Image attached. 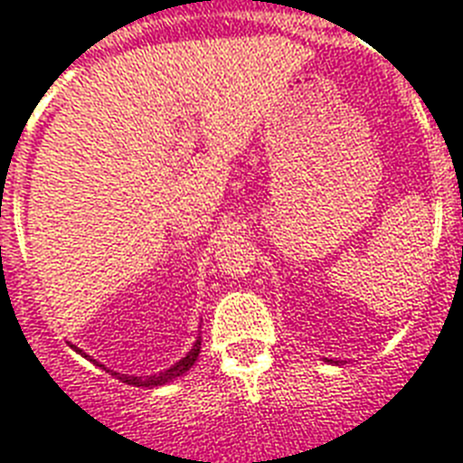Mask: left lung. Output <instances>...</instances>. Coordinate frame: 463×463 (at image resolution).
Masks as SVG:
<instances>
[{"label":"left lung","instance_id":"8db88e82","mask_svg":"<svg viewBox=\"0 0 463 463\" xmlns=\"http://www.w3.org/2000/svg\"><path fill=\"white\" fill-rule=\"evenodd\" d=\"M326 362H331V364H338V362H334V359H326Z\"/></svg>","mask_w":463,"mask_h":463}]
</instances>
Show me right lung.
<instances>
[{
    "label": "right lung",
    "instance_id": "add662e5",
    "mask_svg": "<svg viewBox=\"0 0 463 463\" xmlns=\"http://www.w3.org/2000/svg\"><path fill=\"white\" fill-rule=\"evenodd\" d=\"M199 350H202V338H196L192 350L181 359V362H175L171 369L162 371V373L157 375H127V373H113V371H110V375H116L118 380H122V383L127 384H134V387H159V384H166L171 383V380L181 378L183 373H187V371L194 366L196 357H199ZM76 353L83 354V350H76ZM83 357H88V354H83ZM90 362H94V359H90ZM99 366H104V364H99Z\"/></svg>",
    "mask_w": 463,
    "mask_h": 463
}]
</instances>
